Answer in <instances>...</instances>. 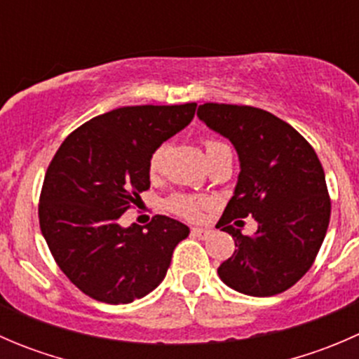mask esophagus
<instances>
[{
	"label": "esophagus",
	"mask_w": 359,
	"mask_h": 359,
	"mask_svg": "<svg viewBox=\"0 0 359 359\" xmlns=\"http://www.w3.org/2000/svg\"><path fill=\"white\" fill-rule=\"evenodd\" d=\"M191 233H193L194 236L201 238V240H206V238H208L210 234H212V231L205 229V227H193V231H191Z\"/></svg>",
	"instance_id": "esophagus-1"
}]
</instances>
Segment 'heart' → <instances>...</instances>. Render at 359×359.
Returning <instances> with one entry per match:
<instances>
[{
    "instance_id": "obj_1",
    "label": "heart",
    "mask_w": 359,
    "mask_h": 359,
    "mask_svg": "<svg viewBox=\"0 0 359 359\" xmlns=\"http://www.w3.org/2000/svg\"><path fill=\"white\" fill-rule=\"evenodd\" d=\"M222 147H227L226 144L219 142V140H206L205 142V149H206V156L212 153H215L217 149H222ZM163 153H165V147L159 146L153 151L149 158V172L151 173H158V170L161 168V161H163ZM168 208L172 212L179 213V215L186 217V219H196L200 215L201 208L206 205L205 200H200V198H193L187 196V194H175V196L170 198L166 201Z\"/></svg>"
}]
</instances>
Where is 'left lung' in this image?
I'll use <instances>...</instances> for the list:
<instances>
[{"label":"left lung","mask_w":359,"mask_h":359,"mask_svg":"<svg viewBox=\"0 0 359 359\" xmlns=\"http://www.w3.org/2000/svg\"><path fill=\"white\" fill-rule=\"evenodd\" d=\"M198 118L229 139L240 158L234 196L219 220L236 250L217 269L220 280L252 297L288 290L313 266L330 222L320 159L293 126L259 107L208 102ZM248 215L259 224L253 237L230 226Z\"/></svg>","instance_id":"left-lung-1"}]
</instances>
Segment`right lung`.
<instances>
[{"instance_id":"1","label":"right lung","mask_w":359,"mask_h":359,"mask_svg":"<svg viewBox=\"0 0 359 359\" xmlns=\"http://www.w3.org/2000/svg\"><path fill=\"white\" fill-rule=\"evenodd\" d=\"M196 102L128 106L69 133L46 170L39 227L72 285L106 304H128L165 278L189 227L154 215L146 227L119 226V217L149 189V158L186 128Z\"/></svg>"}]
</instances>
